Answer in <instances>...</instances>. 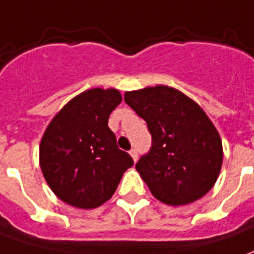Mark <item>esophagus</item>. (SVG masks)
Returning <instances> with one entry per match:
<instances>
[{
    "mask_svg": "<svg viewBox=\"0 0 254 254\" xmlns=\"http://www.w3.org/2000/svg\"><path fill=\"white\" fill-rule=\"evenodd\" d=\"M129 154H130V157L133 158V161L136 163V161H137V150L132 149L130 151H129Z\"/></svg>",
    "mask_w": 254,
    "mask_h": 254,
    "instance_id": "obj_1",
    "label": "esophagus"
}]
</instances>
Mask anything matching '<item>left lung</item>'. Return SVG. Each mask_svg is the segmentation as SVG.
<instances>
[{
  "label": "left lung",
  "instance_id": "obj_1",
  "mask_svg": "<svg viewBox=\"0 0 254 254\" xmlns=\"http://www.w3.org/2000/svg\"><path fill=\"white\" fill-rule=\"evenodd\" d=\"M127 104L147 122L153 144L136 164L151 194L168 206L203 197L222 165V141L203 108L170 86L125 93Z\"/></svg>",
  "mask_w": 254,
  "mask_h": 254
}]
</instances>
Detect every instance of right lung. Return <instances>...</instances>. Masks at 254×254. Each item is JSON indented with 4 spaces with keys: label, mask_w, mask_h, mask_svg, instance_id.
Returning <instances> with one entry per match:
<instances>
[{
    "label": "right lung",
    "mask_w": 254,
    "mask_h": 254,
    "mask_svg": "<svg viewBox=\"0 0 254 254\" xmlns=\"http://www.w3.org/2000/svg\"><path fill=\"white\" fill-rule=\"evenodd\" d=\"M121 101L117 89L83 91L62 107L41 137V172L55 196L69 206H101L133 165L108 127L110 114Z\"/></svg>",
    "instance_id": "obj_1"
}]
</instances>
